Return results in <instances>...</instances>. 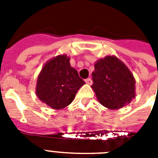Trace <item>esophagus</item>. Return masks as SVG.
I'll return each instance as SVG.
<instances>
[{"label": "esophagus", "instance_id": "esophagus-1", "mask_svg": "<svg viewBox=\"0 0 158 158\" xmlns=\"http://www.w3.org/2000/svg\"><path fill=\"white\" fill-rule=\"evenodd\" d=\"M85 82L87 84H89V85H91V84H92V80H91L90 78H87V79H86Z\"/></svg>", "mask_w": 158, "mask_h": 158}]
</instances>
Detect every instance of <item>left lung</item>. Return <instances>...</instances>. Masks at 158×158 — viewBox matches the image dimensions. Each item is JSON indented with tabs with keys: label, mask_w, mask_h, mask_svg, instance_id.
<instances>
[{
	"label": "left lung",
	"mask_w": 158,
	"mask_h": 158,
	"mask_svg": "<svg viewBox=\"0 0 158 158\" xmlns=\"http://www.w3.org/2000/svg\"><path fill=\"white\" fill-rule=\"evenodd\" d=\"M93 84L98 101L109 109H119L136 97L134 76L116 56H106L95 63Z\"/></svg>",
	"instance_id": "left-lung-1"
}]
</instances>
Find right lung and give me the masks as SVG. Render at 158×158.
I'll return each instance as SVG.
<instances>
[{
  "label": "right lung",
  "instance_id": "right-lung-1",
  "mask_svg": "<svg viewBox=\"0 0 158 158\" xmlns=\"http://www.w3.org/2000/svg\"><path fill=\"white\" fill-rule=\"evenodd\" d=\"M85 83L70 64L66 54L49 60L38 77L36 95L53 109H62L71 104L78 90Z\"/></svg>",
  "mask_w": 158,
  "mask_h": 158
}]
</instances>
